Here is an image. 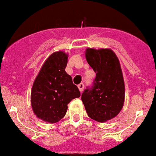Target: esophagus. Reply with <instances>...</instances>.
<instances>
[{"label":"esophagus","mask_w":156,"mask_h":156,"mask_svg":"<svg viewBox=\"0 0 156 156\" xmlns=\"http://www.w3.org/2000/svg\"><path fill=\"white\" fill-rule=\"evenodd\" d=\"M78 88L79 90L82 92L83 91V89H84V84L83 83H80V84L78 85Z\"/></svg>","instance_id":"esophagus-1"}]
</instances>
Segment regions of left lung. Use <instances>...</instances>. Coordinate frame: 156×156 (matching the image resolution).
<instances>
[{
    "label": "left lung",
    "instance_id": "1",
    "mask_svg": "<svg viewBox=\"0 0 156 156\" xmlns=\"http://www.w3.org/2000/svg\"><path fill=\"white\" fill-rule=\"evenodd\" d=\"M88 64L96 73L92 86L81 99L90 118L105 122L121 112L124 101V83L119 61L111 49L87 48Z\"/></svg>",
    "mask_w": 156,
    "mask_h": 156
}]
</instances>
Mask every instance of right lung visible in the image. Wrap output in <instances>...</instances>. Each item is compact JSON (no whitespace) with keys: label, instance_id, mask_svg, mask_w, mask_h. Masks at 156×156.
<instances>
[{"label":"right lung","instance_id":"1","mask_svg":"<svg viewBox=\"0 0 156 156\" xmlns=\"http://www.w3.org/2000/svg\"><path fill=\"white\" fill-rule=\"evenodd\" d=\"M67 64V55L64 52L52 54L43 64L31 92L34 113L52 124L64 118L72 99L80 97L78 87L66 73Z\"/></svg>","mask_w":156,"mask_h":156}]
</instances>
